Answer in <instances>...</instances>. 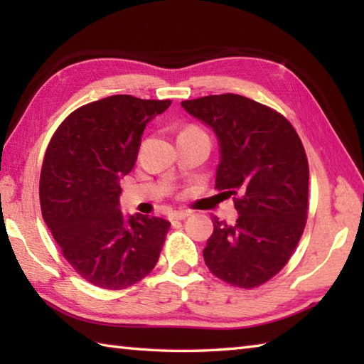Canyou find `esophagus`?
I'll return each mask as SVG.
<instances>
[{"label": "esophagus", "mask_w": 364, "mask_h": 364, "mask_svg": "<svg viewBox=\"0 0 364 364\" xmlns=\"http://www.w3.org/2000/svg\"><path fill=\"white\" fill-rule=\"evenodd\" d=\"M191 215V211H175L168 215V220L170 222H175V220H184Z\"/></svg>", "instance_id": "1"}]
</instances>
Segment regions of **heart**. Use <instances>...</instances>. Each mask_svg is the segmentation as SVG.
Masks as SVG:
<instances>
[{
	"mask_svg": "<svg viewBox=\"0 0 364 364\" xmlns=\"http://www.w3.org/2000/svg\"><path fill=\"white\" fill-rule=\"evenodd\" d=\"M189 128H196V127H189Z\"/></svg>",
	"mask_w": 364,
	"mask_h": 364,
	"instance_id": "b5f03b06",
	"label": "heart"
}]
</instances>
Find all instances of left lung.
I'll use <instances>...</instances> for the list:
<instances>
[{
  "mask_svg": "<svg viewBox=\"0 0 364 364\" xmlns=\"http://www.w3.org/2000/svg\"><path fill=\"white\" fill-rule=\"evenodd\" d=\"M220 145L215 189L233 197L236 223L213 218L203 249L208 269L225 283L252 289L284 267L308 218L306 153L289 120L272 107L236 95L184 100Z\"/></svg>",
  "mask_w": 364,
  "mask_h": 364,
  "instance_id": "obj_1",
  "label": "left lung"
}]
</instances>
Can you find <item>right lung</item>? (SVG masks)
Returning <instances> with one entry per match:
<instances>
[{"mask_svg": "<svg viewBox=\"0 0 364 364\" xmlns=\"http://www.w3.org/2000/svg\"><path fill=\"white\" fill-rule=\"evenodd\" d=\"M170 103L112 95L84 105L60 123L45 151L43 220L68 264L98 288L133 286L159 259L170 222L139 213L125 219L119 198L145 125Z\"/></svg>", "mask_w": 364, "mask_h": 364, "instance_id": "obj_1", "label": "right lung"}]
</instances>
